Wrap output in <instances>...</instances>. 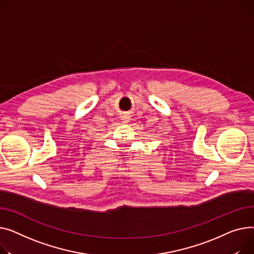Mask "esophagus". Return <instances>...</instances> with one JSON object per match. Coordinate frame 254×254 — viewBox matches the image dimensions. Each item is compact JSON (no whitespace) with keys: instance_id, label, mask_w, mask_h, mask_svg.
<instances>
[{"instance_id":"1","label":"esophagus","mask_w":254,"mask_h":254,"mask_svg":"<svg viewBox=\"0 0 254 254\" xmlns=\"http://www.w3.org/2000/svg\"><path fill=\"white\" fill-rule=\"evenodd\" d=\"M124 120H125V121H124V122H126V123H128V122H129V120H130V119H129V118H128V117H126V118H125V119H124Z\"/></svg>"}]
</instances>
